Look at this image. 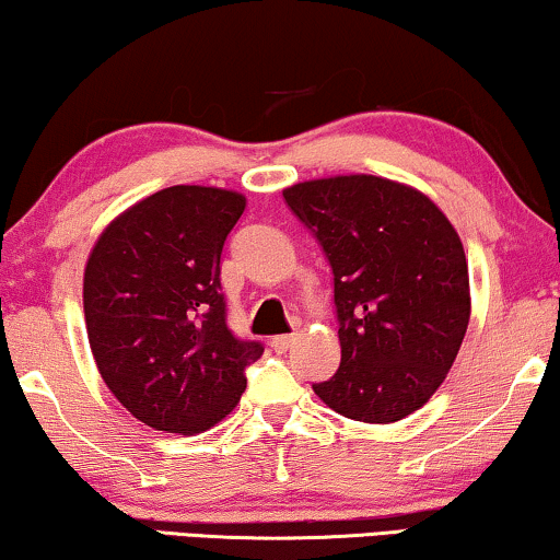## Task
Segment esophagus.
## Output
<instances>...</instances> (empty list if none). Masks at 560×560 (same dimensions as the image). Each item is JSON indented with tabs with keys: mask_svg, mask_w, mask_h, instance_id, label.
Masks as SVG:
<instances>
[{
	"mask_svg": "<svg viewBox=\"0 0 560 560\" xmlns=\"http://www.w3.org/2000/svg\"><path fill=\"white\" fill-rule=\"evenodd\" d=\"M275 351H288L290 347L295 343V336L293 334H282V336H275V339L270 341Z\"/></svg>",
	"mask_w": 560,
	"mask_h": 560,
	"instance_id": "34e87169",
	"label": "esophagus"
}]
</instances>
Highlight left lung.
<instances>
[{
  "label": "left lung",
  "instance_id": "1",
  "mask_svg": "<svg viewBox=\"0 0 560 560\" xmlns=\"http://www.w3.org/2000/svg\"><path fill=\"white\" fill-rule=\"evenodd\" d=\"M334 270L341 364L313 385L343 418L397 423L443 385L471 318L462 236L423 190L328 175L282 190Z\"/></svg>",
  "mask_w": 560,
  "mask_h": 560
}]
</instances>
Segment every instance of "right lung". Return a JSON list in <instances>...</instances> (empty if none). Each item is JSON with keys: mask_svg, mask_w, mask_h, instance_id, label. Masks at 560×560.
<instances>
[{"mask_svg": "<svg viewBox=\"0 0 560 560\" xmlns=\"http://www.w3.org/2000/svg\"><path fill=\"white\" fill-rule=\"evenodd\" d=\"M240 190L171 186L114 217L89 252L83 318L112 395L155 431L194 435L236 408L257 341L226 328L221 249Z\"/></svg>", "mask_w": 560, "mask_h": 560, "instance_id": "right-lung-1", "label": "right lung"}]
</instances>
